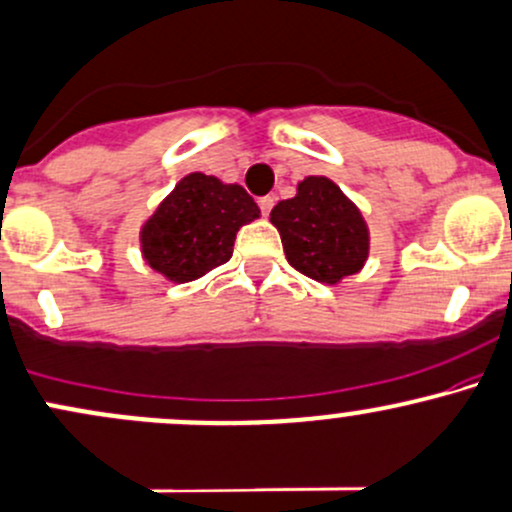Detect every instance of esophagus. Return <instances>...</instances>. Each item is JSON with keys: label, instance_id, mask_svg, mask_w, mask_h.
Wrapping results in <instances>:
<instances>
[{"label": "esophagus", "instance_id": "34e87169", "mask_svg": "<svg viewBox=\"0 0 512 512\" xmlns=\"http://www.w3.org/2000/svg\"><path fill=\"white\" fill-rule=\"evenodd\" d=\"M257 204H260V209H262V213H265V216H269V211H272V206H274V196H262L260 201H257Z\"/></svg>", "mask_w": 512, "mask_h": 512}]
</instances>
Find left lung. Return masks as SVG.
Listing matches in <instances>:
<instances>
[{
	"label": "left lung",
	"mask_w": 512,
	"mask_h": 512,
	"mask_svg": "<svg viewBox=\"0 0 512 512\" xmlns=\"http://www.w3.org/2000/svg\"><path fill=\"white\" fill-rule=\"evenodd\" d=\"M289 265L320 284L335 286L367 265L369 226L362 211L333 179L311 174L291 199L269 213Z\"/></svg>",
	"instance_id": "obj_1"
}]
</instances>
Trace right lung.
Listing matches in <instances>:
<instances>
[{
  "label": "right lung",
  "instance_id": "1",
  "mask_svg": "<svg viewBox=\"0 0 512 512\" xmlns=\"http://www.w3.org/2000/svg\"><path fill=\"white\" fill-rule=\"evenodd\" d=\"M260 218L240 184L189 172L140 226V257L172 284H187L226 265L238 230Z\"/></svg>",
  "mask_w": 512,
  "mask_h": 512
}]
</instances>
